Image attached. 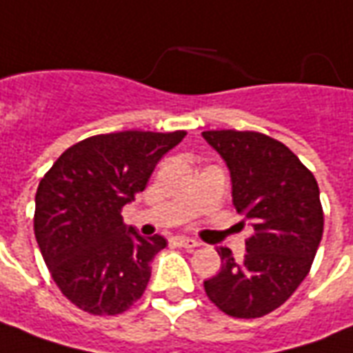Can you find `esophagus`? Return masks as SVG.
<instances>
[{"label": "esophagus", "instance_id": "obj_1", "mask_svg": "<svg viewBox=\"0 0 353 353\" xmlns=\"http://www.w3.org/2000/svg\"><path fill=\"white\" fill-rule=\"evenodd\" d=\"M174 245L183 246V248H196L201 243L194 239H189V236H174Z\"/></svg>", "mask_w": 353, "mask_h": 353}]
</instances>
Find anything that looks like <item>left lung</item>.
Here are the masks:
<instances>
[{
	"label": "left lung",
	"instance_id": "1",
	"mask_svg": "<svg viewBox=\"0 0 353 353\" xmlns=\"http://www.w3.org/2000/svg\"><path fill=\"white\" fill-rule=\"evenodd\" d=\"M202 137L228 164L241 223L254 229L241 262L218 246L221 270L204 281V290L231 317H262L285 304L312 268L323 236L319 187L296 154L270 135L212 130Z\"/></svg>",
	"mask_w": 353,
	"mask_h": 353
}]
</instances>
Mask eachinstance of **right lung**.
<instances>
[{"label": "right lung", "instance_id": "1", "mask_svg": "<svg viewBox=\"0 0 353 353\" xmlns=\"http://www.w3.org/2000/svg\"><path fill=\"white\" fill-rule=\"evenodd\" d=\"M185 135L137 130L93 135L66 149L41 177L36 241L57 287L83 312L122 314L145 292L152 258L168 243L128 228L120 210Z\"/></svg>", "mask_w": 353, "mask_h": 353}]
</instances>
